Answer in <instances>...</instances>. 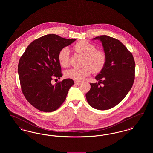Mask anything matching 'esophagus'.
<instances>
[{"label":"esophagus","mask_w":153,"mask_h":153,"mask_svg":"<svg viewBox=\"0 0 153 153\" xmlns=\"http://www.w3.org/2000/svg\"><path fill=\"white\" fill-rule=\"evenodd\" d=\"M74 84H77V85H79L80 84H81V82L80 81H76V80L74 81Z\"/></svg>","instance_id":"esophagus-1"}]
</instances>
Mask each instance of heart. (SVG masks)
<instances>
[{"label": "heart", "instance_id": "1", "mask_svg": "<svg viewBox=\"0 0 153 153\" xmlns=\"http://www.w3.org/2000/svg\"><path fill=\"white\" fill-rule=\"evenodd\" d=\"M73 49L84 56L81 68H71L67 70L66 77L76 81H82L92 72L99 73L103 69L105 64L107 57L105 52L102 50L96 49L95 46L87 41L81 40L73 46ZM70 51L68 48H64L59 51L58 59L62 66L69 65Z\"/></svg>", "mask_w": 153, "mask_h": 153}]
</instances>
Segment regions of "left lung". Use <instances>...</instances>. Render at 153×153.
<instances>
[{"label":"left lung","mask_w":153,"mask_h":153,"mask_svg":"<svg viewBox=\"0 0 153 153\" xmlns=\"http://www.w3.org/2000/svg\"><path fill=\"white\" fill-rule=\"evenodd\" d=\"M92 39L100 41L107 59L103 69L95 77L98 84L90 83L91 89L86 98L95 109H111L123 100L132 87L135 61L132 53L117 39L101 36ZM99 83L104 87L99 86Z\"/></svg>","instance_id":"left-lung-1"}]
</instances>
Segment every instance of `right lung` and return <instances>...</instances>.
Instances as JSON below:
<instances>
[{
  "label": "right lung",
  "mask_w": 153,
  "mask_h": 153,
  "mask_svg": "<svg viewBox=\"0 0 153 153\" xmlns=\"http://www.w3.org/2000/svg\"><path fill=\"white\" fill-rule=\"evenodd\" d=\"M76 40L56 34L44 36L30 44L20 58L18 72L22 92L36 109L53 112L65 100L73 80L64 79L54 85L51 81L53 77L60 79L62 76L59 51Z\"/></svg>",
  "instance_id": "obj_1"
}]
</instances>
